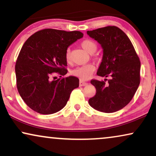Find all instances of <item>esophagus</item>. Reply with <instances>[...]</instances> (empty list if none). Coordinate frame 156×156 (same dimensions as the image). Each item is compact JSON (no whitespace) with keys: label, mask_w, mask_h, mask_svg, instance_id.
<instances>
[{"label":"esophagus","mask_w":156,"mask_h":156,"mask_svg":"<svg viewBox=\"0 0 156 156\" xmlns=\"http://www.w3.org/2000/svg\"><path fill=\"white\" fill-rule=\"evenodd\" d=\"M87 84H88L87 83L83 81V80H80V82H79L80 86H86Z\"/></svg>","instance_id":"34e87169"}]
</instances>
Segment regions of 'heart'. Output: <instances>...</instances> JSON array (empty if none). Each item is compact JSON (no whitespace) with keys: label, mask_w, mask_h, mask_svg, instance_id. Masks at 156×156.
Returning a JSON list of instances; mask_svg holds the SVG:
<instances>
[{"label":"heart","mask_w":156,"mask_h":156,"mask_svg":"<svg viewBox=\"0 0 156 156\" xmlns=\"http://www.w3.org/2000/svg\"><path fill=\"white\" fill-rule=\"evenodd\" d=\"M81 46L87 53L89 54H93L95 51H97L98 46L97 44L93 41L89 40H85L82 41ZM66 61L69 62L71 60V55H70V48H68L66 53ZM95 70V67L91 64H87V65L78 66L76 67L74 69L71 70V74L73 75L74 76L78 77L80 80H85L88 79L90 78L91 75Z\"/></svg>","instance_id":"1"}]
</instances>
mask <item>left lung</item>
Here are the masks:
<instances>
[{
  "label": "left lung",
  "instance_id": "1",
  "mask_svg": "<svg viewBox=\"0 0 156 156\" xmlns=\"http://www.w3.org/2000/svg\"><path fill=\"white\" fill-rule=\"evenodd\" d=\"M87 34L103 48L97 75L111 77L108 84L106 78L105 81L91 80L96 93L89 99V105L103 113L119 111L130 103L140 84V60L127 35L118 27L88 30Z\"/></svg>",
  "mask_w": 156,
  "mask_h": 156
}]
</instances>
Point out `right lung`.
<instances>
[{"mask_svg": "<svg viewBox=\"0 0 156 156\" xmlns=\"http://www.w3.org/2000/svg\"><path fill=\"white\" fill-rule=\"evenodd\" d=\"M80 31L47 28L29 37L23 45L16 63L18 93L29 108L48 115L61 111L73 89L79 86L75 76L67 73L66 53L68 47L83 38ZM54 72L61 75L52 79Z\"/></svg>", "mask_w": 156, "mask_h": 156, "instance_id": "obj_1", "label": "right lung"}]
</instances>
